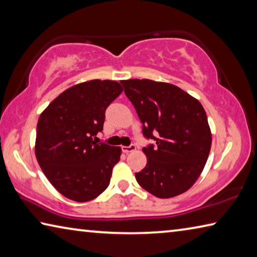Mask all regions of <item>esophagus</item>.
I'll use <instances>...</instances> for the list:
<instances>
[{
	"label": "esophagus",
	"mask_w": 257,
	"mask_h": 257,
	"mask_svg": "<svg viewBox=\"0 0 257 257\" xmlns=\"http://www.w3.org/2000/svg\"><path fill=\"white\" fill-rule=\"evenodd\" d=\"M121 150H122L123 153H130V152L136 150V145L130 144L129 146H122V147H121Z\"/></svg>",
	"instance_id": "34e87169"
}]
</instances>
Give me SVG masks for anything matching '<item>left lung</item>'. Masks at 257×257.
I'll use <instances>...</instances> for the list:
<instances>
[{
    "instance_id": "obj_1",
    "label": "left lung",
    "mask_w": 257,
    "mask_h": 257,
    "mask_svg": "<svg viewBox=\"0 0 257 257\" xmlns=\"http://www.w3.org/2000/svg\"><path fill=\"white\" fill-rule=\"evenodd\" d=\"M124 94L154 144L143 149L147 164L135 177L160 198L188 190L203 171L212 144L202 104L179 87L149 79L121 80Z\"/></svg>"
}]
</instances>
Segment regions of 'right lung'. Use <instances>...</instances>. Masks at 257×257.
Returning <instances> with one entry per match:
<instances>
[{
    "label": "right lung",
    "instance_id": "1",
    "mask_svg": "<svg viewBox=\"0 0 257 257\" xmlns=\"http://www.w3.org/2000/svg\"><path fill=\"white\" fill-rule=\"evenodd\" d=\"M113 80H90L64 90L45 108L36 129L37 162L55 189L76 202H87L110 184L120 147L96 137L107 106L122 93Z\"/></svg>",
    "mask_w": 257,
    "mask_h": 257
}]
</instances>
